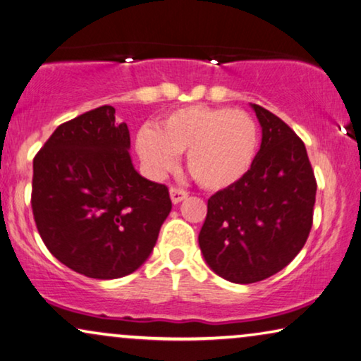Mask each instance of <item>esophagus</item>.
Here are the masks:
<instances>
[{"label":"esophagus","instance_id":"1","mask_svg":"<svg viewBox=\"0 0 361 361\" xmlns=\"http://www.w3.org/2000/svg\"><path fill=\"white\" fill-rule=\"evenodd\" d=\"M170 197H171V201H173V204H178L183 201V199L188 197V191L183 190V188L173 186V188H170Z\"/></svg>","mask_w":361,"mask_h":361}]
</instances>
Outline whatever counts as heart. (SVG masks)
<instances>
[{
	"label": "heart",
	"mask_w": 361,
	"mask_h": 361,
	"mask_svg": "<svg viewBox=\"0 0 361 361\" xmlns=\"http://www.w3.org/2000/svg\"><path fill=\"white\" fill-rule=\"evenodd\" d=\"M259 147V126L248 111L191 105L171 111L157 129L144 126L136 149L150 175L162 176L186 152V166L199 185L224 190L248 173Z\"/></svg>",
	"instance_id": "1"
}]
</instances>
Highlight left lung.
I'll list each match as a JSON object with an SVG mask.
<instances>
[{
	"instance_id": "left-lung-1",
	"label": "left lung",
	"mask_w": 361,
	"mask_h": 361,
	"mask_svg": "<svg viewBox=\"0 0 361 361\" xmlns=\"http://www.w3.org/2000/svg\"><path fill=\"white\" fill-rule=\"evenodd\" d=\"M262 128L255 162L207 201L199 232L204 259L235 283H255L293 261L313 227L316 178L306 147L287 123L252 104Z\"/></svg>"
}]
</instances>
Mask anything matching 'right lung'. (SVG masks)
I'll use <instances>...</instances> for the list:
<instances>
[{
    "mask_svg": "<svg viewBox=\"0 0 361 361\" xmlns=\"http://www.w3.org/2000/svg\"><path fill=\"white\" fill-rule=\"evenodd\" d=\"M129 144L126 123L102 105L58 126L34 157L37 230L82 276L106 281L141 267L171 211L169 188L134 170Z\"/></svg>",
    "mask_w": 361,
    "mask_h": 361,
    "instance_id": "1",
    "label": "right lung"
}]
</instances>
